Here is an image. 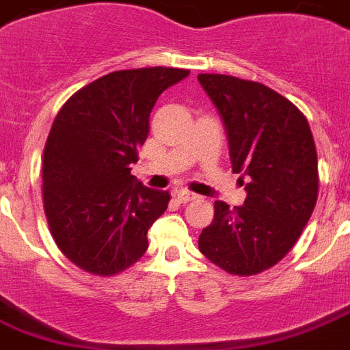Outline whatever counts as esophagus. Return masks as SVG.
<instances>
[{"mask_svg":"<svg viewBox=\"0 0 350 350\" xmlns=\"http://www.w3.org/2000/svg\"><path fill=\"white\" fill-rule=\"evenodd\" d=\"M173 195H175V198H177L180 204H187V202H191V200L196 198L195 193H191V191H187V189H175L173 191Z\"/></svg>","mask_w":350,"mask_h":350,"instance_id":"obj_1","label":"esophagus"}]
</instances>
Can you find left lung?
<instances>
[{"label":"left lung","mask_w":350,"mask_h":350,"mask_svg":"<svg viewBox=\"0 0 350 350\" xmlns=\"http://www.w3.org/2000/svg\"><path fill=\"white\" fill-rule=\"evenodd\" d=\"M228 136L232 172L247 178L246 200L230 208L214 204L200 252L235 276H253L291 252L319 195L317 150L306 116L256 81L200 74Z\"/></svg>","instance_id":"8db88e82"}]
</instances>
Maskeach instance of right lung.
<instances>
[{"instance_id":"1","label":"right lung","mask_w":350,"mask_h":350,"mask_svg":"<svg viewBox=\"0 0 350 350\" xmlns=\"http://www.w3.org/2000/svg\"><path fill=\"white\" fill-rule=\"evenodd\" d=\"M187 76L172 67L116 70L77 90L56 115L44 148V212L59 252L85 273L115 276L146 252L170 193L143 186L131 164L155 100Z\"/></svg>"}]
</instances>
